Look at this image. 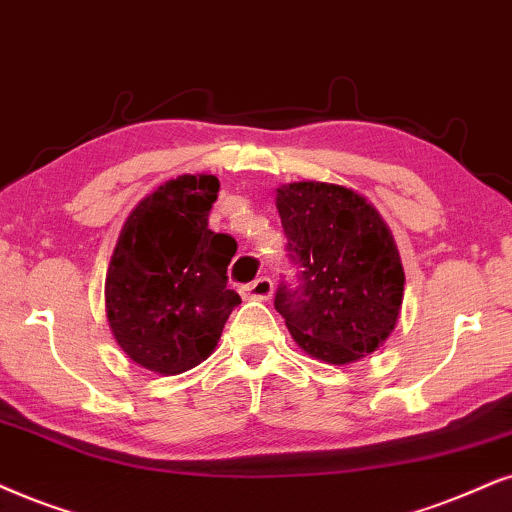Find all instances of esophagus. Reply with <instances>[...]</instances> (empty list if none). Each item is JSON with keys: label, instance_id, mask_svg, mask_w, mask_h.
<instances>
[{"label": "esophagus", "instance_id": "obj_1", "mask_svg": "<svg viewBox=\"0 0 512 512\" xmlns=\"http://www.w3.org/2000/svg\"><path fill=\"white\" fill-rule=\"evenodd\" d=\"M271 293H274V283H271V278L267 276L255 278V281L243 288V295L252 297V300H269Z\"/></svg>", "mask_w": 512, "mask_h": 512}]
</instances>
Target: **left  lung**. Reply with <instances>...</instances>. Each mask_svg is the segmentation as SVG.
<instances>
[{"label": "left lung", "instance_id": "8db88e82", "mask_svg": "<svg viewBox=\"0 0 512 512\" xmlns=\"http://www.w3.org/2000/svg\"><path fill=\"white\" fill-rule=\"evenodd\" d=\"M276 210L300 286L281 283L274 307L309 357L345 366L397 326L404 267L392 231L364 196L326 181L276 189Z\"/></svg>", "mask_w": 512, "mask_h": 512}]
</instances>
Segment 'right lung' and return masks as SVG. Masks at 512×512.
<instances>
[{
    "label": "right lung",
    "instance_id": "1",
    "mask_svg": "<svg viewBox=\"0 0 512 512\" xmlns=\"http://www.w3.org/2000/svg\"><path fill=\"white\" fill-rule=\"evenodd\" d=\"M217 191L215 174L165 181L129 212L115 243L108 326L122 352L153 373L177 375L208 359L241 304L226 288L234 238L208 229Z\"/></svg>",
    "mask_w": 512,
    "mask_h": 512
}]
</instances>
